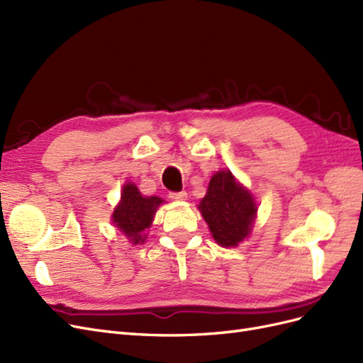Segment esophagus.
I'll return each mask as SVG.
<instances>
[{"instance_id":"1","label":"esophagus","mask_w":363,"mask_h":363,"mask_svg":"<svg viewBox=\"0 0 363 363\" xmlns=\"http://www.w3.org/2000/svg\"><path fill=\"white\" fill-rule=\"evenodd\" d=\"M169 196H171L172 200H175V201H183V200L188 199V192H186V191H180V192H171V194H169Z\"/></svg>"}]
</instances>
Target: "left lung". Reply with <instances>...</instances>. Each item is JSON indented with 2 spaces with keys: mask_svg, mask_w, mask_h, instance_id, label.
Listing matches in <instances>:
<instances>
[{
  "mask_svg": "<svg viewBox=\"0 0 363 363\" xmlns=\"http://www.w3.org/2000/svg\"><path fill=\"white\" fill-rule=\"evenodd\" d=\"M199 208L213 239L221 247H236L242 242L250 235L257 213L252 195L228 169L212 175Z\"/></svg>",
  "mask_w": 363,
  "mask_h": 363,
  "instance_id": "left-lung-1",
  "label": "left lung"
}]
</instances>
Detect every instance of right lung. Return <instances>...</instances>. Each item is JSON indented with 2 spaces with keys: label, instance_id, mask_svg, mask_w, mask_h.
I'll list each match as a JSON object with an SVG mask.
<instances>
[{
  "label": "right lung",
  "instance_id": "add662e5",
  "mask_svg": "<svg viewBox=\"0 0 363 363\" xmlns=\"http://www.w3.org/2000/svg\"><path fill=\"white\" fill-rule=\"evenodd\" d=\"M163 203L159 196H144L135 183H125L121 192V201L115 207L112 223L133 245L144 244V232L151 227L157 207Z\"/></svg>",
  "mask_w": 363,
  "mask_h": 363
}]
</instances>
